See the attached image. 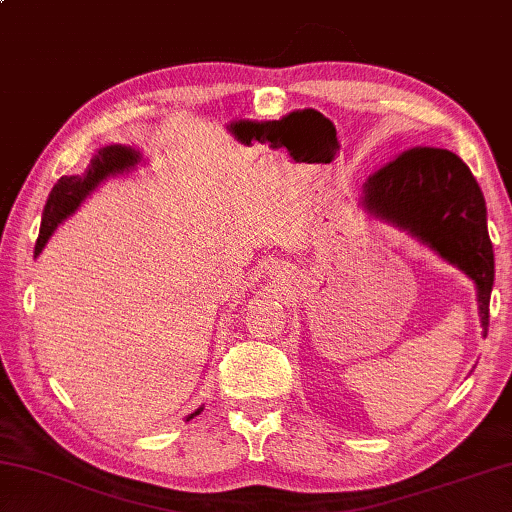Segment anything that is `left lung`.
Masks as SVG:
<instances>
[{"mask_svg":"<svg viewBox=\"0 0 512 512\" xmlns=\"http://www.w3.org/2000/svg\"><path fill=\"white\" fill-rule=\"evenodd\" d=\"M363 205L370 214L408 229L475 281L486 334L495 256L486 200L464 160L437 147L401 151L365 182Z\"/></svg>","mask_w":512,"mask_h":512,"instance_id":"1","label":"left lung"}]
</instances>
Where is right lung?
<instances>
[{"label":"right lung","instance_id":"add662e5","mask_svg":"<svg viewBox=\"0 0 512 512\" xmlns=\"http://www.w3.org/2000/svg\"><path fill=\"white\" fill-rule=\"evenodd\" d=\"M138 160L140 156L131 147L111 144V147H102L98 153H95L91 158V165L86 167L82 176H62L57 180L51 196L46 200L40 236H37V243H35V256H40L46 240L51 238L57 225H60L66 216H71L73 211L80 207V202L89 196L106 176H113V173H120L124 169L133 167ZM200 412L202 408H198L194 414H189L187 421L194 419Z\"/></svg>","mask_w":512,"mask_h":512}]
</instances>
